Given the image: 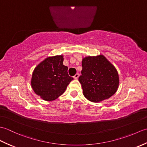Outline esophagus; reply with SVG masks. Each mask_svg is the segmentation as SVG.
Masks as SVG:
<instances>
[{
	"label": "esophagus",
	"instance_id": "obj_1",
	"mask_svg": "<svg viewBox=\"0 0 147 147\" xmlns=\"http://www.w3.org/2000/svg\"><path fill=\"white\" fill-rule=\"evenodd\" d=\"M78 77H79V74H78V73H76L75 75L73 76L74 79H75V80H77L78 78Z\"/></svg>",
	"mask_w": 147,
	"mask_h": 147
}]
</instances>
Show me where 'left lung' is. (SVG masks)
<instances>
[{
  "label": "left lung",
  "instance_id": "8db88e82",
  "mask_svg": "<svg viewBox=\"0 0 147 147\" xmlns=\"http://www.w3.org/2000/svg\"><path fill=\"white\" fill-rule=\"evenodd\" d=\"M82 84L83 95L92 102L108 99L117 92L119 78L114 65L103 55L87 56L82 60Z\"/></svg>",
  "mask_w": 147,
  "mask_h": 147
}]
</instances>
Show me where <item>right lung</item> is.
Here are the masks:
<instances>
[{
  "label": "right lung",
  "mask_w": 147,
  "mask_h": 147,
  "mask_svg": "<svg viewBox=\"0 0 147 147\" xmlns=\"http://www.w3.org/2000/svg\"><path fill=\"white\" fill-rule=\"evenodd\" d=\"M63 55L48 57L34 69L31 85L37 95L45 101H53L66 90L73 78L69 76L68 67L63 65Z\"/></svg>",
  "instance_id": "add662e5"
}]
</instances>
